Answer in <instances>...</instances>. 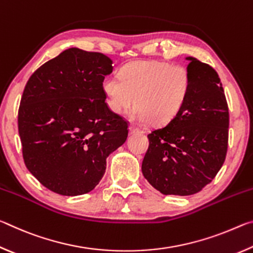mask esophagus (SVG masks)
I'll use <instances>...</instances> for the list:
<instances>
[{
  "mask_svg": "<svg viewBox=\"0 0 253 253\" xmlns=\"http://www.w3.org/2000/svg\"><path fill=\"white\" fill-rule=\"evenodd\" d=\"M129 132L130 134H143V130H140L139 128H137V127H134V126H130L129 127Z\"/></svg>",
  "mask_w": 253,
  "mask_h": 253,
  "instance_id": "esophagus-1",
  "label": "esophagus"
}]
</instances>
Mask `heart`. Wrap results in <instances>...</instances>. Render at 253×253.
Here are the masks:
<instances>
[{"label":"heart","mask_w":253,"mask_h":253,"mask_svg":"<svg viewBox=\"0 0 253 253\" xmlns=\"http://www.w3.org/2000/svg\"><path fill=\"white\" fill-rule=\"evenodd\" d=\"M191 75L186 67L162 60L127 63L121 79L109 76L102 83L110 109L122 115L134 108L139 123L163 125L172 121L186 100Z\"/></svg>","instance_id":"b5f03b06"}]
</instances>
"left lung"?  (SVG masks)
Masks as SVG:
<instances>
[{"instance_id":"obj_1","label":"left lung","mask_w":253,"mask_h":253,"mask_svg":"<svg viewBox=\"0 0 253 253\" xmlns=\"http://www.w3.org/2000/svg\"><path fill=\"white\" fill-rule=\"evenodd\" d=\"M191 87L181 110L148 134L142 172L165 195L195 194L212 182L228 151L229 108L216 71L193 57Z\"/></svg>"}]
</instances>
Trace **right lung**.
Returning a JSON list of instances; mask_svg holds the SVG:
<instances>
[{
  "mask_svg": "<svg viewBox=\"0 0 253 253\" xmlns=\"http://www.w3.org/2000/svg\"><path fill=\"white\" fill-rule=\"evenodd\" d=\"M111 72L107 55L70 48L38 68L25 84L18 113L24 164L54 193L92 191L106 158L126 142L128 122L111 111L102 89Z\"/></svg>",
  "mask_w": 253,
  "mask_h": 253,
  "instance_id": "right-lung-1",
  "label": "right lung"
}]
</instances>
